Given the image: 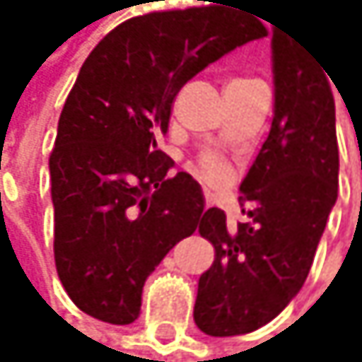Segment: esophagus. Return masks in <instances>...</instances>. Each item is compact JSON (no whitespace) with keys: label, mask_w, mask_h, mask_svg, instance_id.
<instances>
[{"label":"esophagus","mask_w":362,"mask_h":362,"mask_svg":"<svg viewBox=\"0 0 362 362\" xmlns=\"http://www.w3.org/2000/svg\"><path fill=\"white\" fill-rule=\"evenodd\" d=\"M206 204H211V193L206 191Z\"/></svg>","instance_id":"34e87169"}]
</instances>
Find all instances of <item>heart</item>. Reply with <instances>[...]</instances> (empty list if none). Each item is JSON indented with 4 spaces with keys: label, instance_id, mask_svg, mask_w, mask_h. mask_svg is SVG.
Returning a JSON list of instances; mask_svg holds the SVG:
<instances>
[{
    "label": "heart",
    "instance_id": "heart-1",
    "mask_svg": "<svg viewBox=\"0 0 362 362\" xmlns=\"http://www.w3.org/2000/svg\"><path fill=\"white\" fill-rule=\"evenodd\" d=\"M250 82H256V80H250V78H232L228 82V86H243V84H250ZM199 171L206 180H211V182H221L228 175V167L226 163L215 156V154H206L199 163Z\"/></svg>",
    "mask_w": 362,
    "mask_h": 362
}]
</instances>
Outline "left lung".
<instances>
[{"label":"left lung","instance_id":"1","mask_svg":"<svg viewBox=\"0 0 362 362\" xmlns=\"http://www.w3.org/2000/svg\"><path fill=\"white\" fill-rule=\"evenodd\" d=\"M272 54L274 121L239 195L250 219L228 228L221 208H208L199 221L215 260L199 276L193 319L211 337L258 330L284 310L310 272L337 202L330 74L286 25L274 28Z\"/></svg>","mask_w":362,"mask_h":362}]
</instances>
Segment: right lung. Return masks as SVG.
Instances as JSON below:
<instances>
[{
    "instance_id": "1",
    "label": "right lung",
    "mask_w": 362,
    "mask_h": 362,
    "mask_svg": "<svg viewBox=\"0 0 362 362\" xmlns=\"http://www.w3.org/2000/svg\"><path fill=\"white\" fill-rule=\"evenodd\" d=\"M260 36L226 6L147 12L108 32L84 60L49 156L54 258L86 315L126 326L147 276L191 236L202 187L158 149L175 95L223 54Z\"/></svg>"
}]
</instances>
